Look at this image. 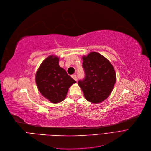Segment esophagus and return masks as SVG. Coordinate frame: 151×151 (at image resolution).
<instances>
[{
  "label": "esophagus",
  "instance_id": "1",
  "mask_svg": "<svg viewBox=\"0 0 151 151\" xmlns=\"http://www.w3.org/2000/svg\"><path fill=\"white\" fill-rule=\"evenodd\" d=\"M71 77H73V79H74L76 81H77V76H76V74H73V75H72V76H71Z\"/></svg>",
  "mask_w": 151,
  "mask_h": 151
}]
</instances>
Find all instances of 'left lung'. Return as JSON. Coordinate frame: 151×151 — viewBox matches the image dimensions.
Returning <instances> with one entry per match:
<instances>
[{"label": "left lung", "mask_w": 151, "mask_h": 151, "mask_svg": "<svg viewBox=\"0 0 151 151\" xmlns=\"http://www.w3.org/2000/svg\"><path fill=\"white\" fill-rule=\"evenodd\" d=\"M82 60L85 77L78 84L88 101L95 104L103 102L110 95L116 81L114 67L97 52H90Z\"/></svg>", "instance_id": "1"}]
</instances>
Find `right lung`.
I'll return each instance as SVG.
<instances>
[{
	"label": "right lung",
	"instance_id": "1",
	"mask_svg": "<svg viewBox=\"0 0 151 151\" xmlns=\"http://www.w3.org/2000/svg\"><path fill=\"white\" fill-rule=\"evenodd\" d=\"M35 82L41 94L52 103L63 101L69 87L76 83L59 66V58L54 55L42 63L35 74Z\"/></svg>",
	"mask_w": 151,
	"mask_h": 151
}]
</instances>
